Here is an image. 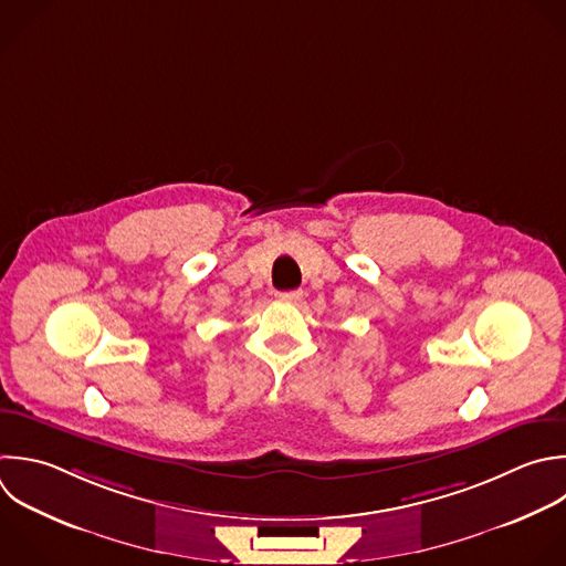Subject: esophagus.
<instances>
[{
	"instance_id": "1",
	"label": "esophagus",
	"mask_w": 566,
	"mask_h": 566,
	"mask_svg": "<svg viewBox=\"0 0 566 566\" xmlns=\"http://www.w3.org/2000/svg\"><path fill=\"white\" fill-rule=\"evenodd\" d=\"M301 296H303L301 290H290V292H279L276 294V298L283 301V303H296V301H301Z\"/></svg>"
}]
</instances>
